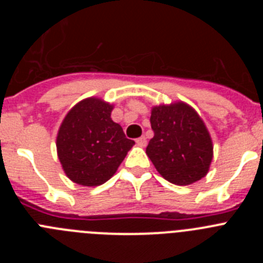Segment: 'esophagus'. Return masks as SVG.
I'll return each instance as SVG.
<instances>
[{
	"label": "esophagus",
	"mask_w": 263,
	"mask_h": 263,
	"mask_svg": "<svg viewBox=\"0 0 263 263\" xmlns=\"http://www.w3.org/2000/svg\"><path fill=\"white\" fill-rule=\"evenodd\" d=\"M136 142H137V145L141 146V147H145L146 143H147V141H146L145 137H139V138H137Z\"/></svg>",
	"instance_id": "obj_1"
}]
</instances>
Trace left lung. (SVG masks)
<instances>
[{"instance_id":"8db88e82","label":"left lung","mask_w":263,"mask_h":263,"mask_svg":"<svg viewBox=\"0 0 263 263\" xmlns=\"http://www.w3.org/2000/svg\"><path fill=\"white\" fill-rule=\"evenodd\" d=\"M154 137L146 154L158 173L170 183L188 185L206 175L213 145L205 124L183 101L153 106L150 117Z\"/></svg>"}]
</instances>
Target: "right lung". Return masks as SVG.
I'll return each instance as SVG.
<instances>
[{
    "mask_svg": "<svg viewBox=\"0 0 263 263\" xmlns=\"http://www.w3.org/2000/svg\"><path fill=\"white\" fill-rule=\"evenodd\" d=\"M113 105L97 97L81 100L63 120L57 150L66 175L85 187L103 184L115 175L134 141L110 118Z\"/></svg>",
    "mask_w": 263,
    "mask_h": 263,
    "instance_id": "obj_1",
    "label": "right lung"
}]
</instances>
